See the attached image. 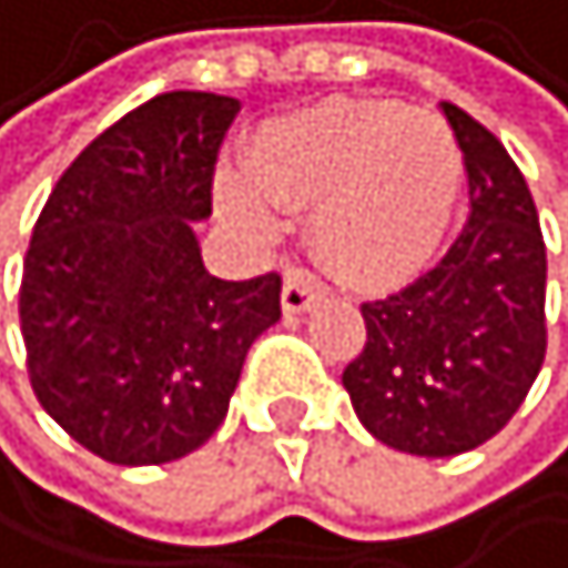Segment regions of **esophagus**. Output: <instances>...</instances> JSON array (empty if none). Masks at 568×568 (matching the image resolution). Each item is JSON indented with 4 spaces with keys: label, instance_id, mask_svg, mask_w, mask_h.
<instances>
[{
    "label": "esophagus",
    "instance_id": "obj_1",
    "mask_svg": "<svg viewBox=\"0 0 568 568\" xmlns=\"http://www.w3.org/2000/svg\"><path fill=\"white\" fill-rule=\"evenodd\" d=\"M318 304V290L312 286V278L304 275H290L286 286H282V312L286 315H304Z\"/></svg>",
    "mask_w": 568,
    "mask_h": 568
}]
</instances>
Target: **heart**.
Listing matches in <instances>:
<instances>
[{"label":"heart","mask_w":568,"mask_h":568,"mask_svg":"<svg viewBox=\"0 0 568 568\" xmlns=\"http://www.w3.org/2000/svg\"><path fill=\"white\" fill-rule=\"evenodd\" d=\"M246 170L250 181H221L224 213L253 235H275L282 210L312 206V250L355 286L406 278L432 261L464 184L446 122L392 101H326L267 122Z\"/></svg>","instance_id":"1"}]
</instances>
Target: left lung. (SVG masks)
Here are the masks:
<instances>
[{
    "label": "left lung",
    "instance_id": "8db88e82",
    "mask_svg": "<svg viewBox=\"0 0 568 568\" xmlns=\"http://www.w3.org/2000/svg\"><path fill=\"white\" fill-rule=\"evenodd\" d=\"M442 115L467 170V227L427 275L362 304L366 347L344 369L362 427L413 457L489 442L547 352V253L526 176L467 111L442 104Z\"/></svg>",
    "mask_w": 568,
    "mask_h": 568
}]
</instances>
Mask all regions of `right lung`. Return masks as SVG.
Wrapping results in <instances>:
<instances>
[{
	"mask_svg": "<svg viewBox=\"0 0 568 568\" xmlns=\"http://www.w3.org/2000/svg\"><path fill=\"white\" fill-rule=\"evenodd\" d=\"M235 97L173 90L108 126L61 173L31 232L21 333L31 387L108 464L195 453L227 417L250 344L282 318V278L206 272L195 224Z\"/></svg>",
	"mask_w": 568,
	"mask_h": 568,
	"instance_id": "add662e5",
	"label": "right lung"
}]
</instances>
